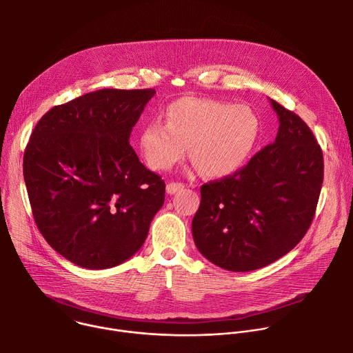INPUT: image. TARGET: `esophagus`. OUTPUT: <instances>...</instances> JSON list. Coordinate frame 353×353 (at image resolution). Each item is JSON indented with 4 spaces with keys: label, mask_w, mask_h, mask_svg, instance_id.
I'll list each match as a JSON object with an SVG mask.
<instances>
[{
    "label": "esophagus",
    "mask_w": 353,
    "mask_h": 353,
    "mask_svg": "<svg viewBox=\"0 0 353 353\" xmlns=\"http://www.w3.org/2000/svg\"><path fill=\"white\" fill-rule=\"evenodd\" d=\"M183 188H184V184H183V183H169V184L166 185L168 194H176L177 191H180V190H183Z\"/></svg>",
    "instance_id": "34e87169"
}]
</instances>
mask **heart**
<instances>
[{
  "label": "heart",
  "mask_w": 353,
  "mask_h": 353,
  "mask_svg": "<svg viewBox=\"0 0 353 353\" xmlns=\"http://www.w3.org/2000/svg\"><path fill=\"white\" fill-rule=\"evenodd\" d=\"M260 131L259 119L248 106L203 97H181L158 120L143 127L139 146L148 165L157 170L172 168L185 154L208 177L237 170L253 149Z\"/></svg>",
  "instance_id": "heart-1"
}]
</instances>
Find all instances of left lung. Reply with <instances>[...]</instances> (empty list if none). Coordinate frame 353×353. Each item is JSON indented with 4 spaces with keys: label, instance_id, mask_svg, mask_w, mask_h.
I'll return each mask as SVG.
<instances>
[{
    "label": "left lung",
    "instance_id": "8db88e82",
    "mask_svg": "<svg viewBox=\"0 0 353 353\" xmlns=\"http://www.w3.org/2000/svg\"><path fill=\"white\" fill-rule=\"evenodd\" d=\"M279 119L272 143L232 176L201 185L191 230L199 253L215 265L263 268L305 237L324 177L321 148L309 125L270 99Z\"/></svg>",
    "mask_w": 353,
    "mask_h": 353
}]
</instances>
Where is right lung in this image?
<instances>
[{
    "instance_id": "obj_1",
    "label": "right lung",
    "mask_w": 353,
    "mask_h": 353,
    "mask_svg": "<svg viewBox=\"0 0 353 353\" xmlns=\"http://www.w3.org/2000/svg\"><path fill=\"white\" fill-rule=\"evenodd\" d=\"M155 89H100L54 106L23 155L34 222L59 254L89 270L116 267L142 247L165 203V181L130 145Z\"/></svg>"
}]
</instances>
